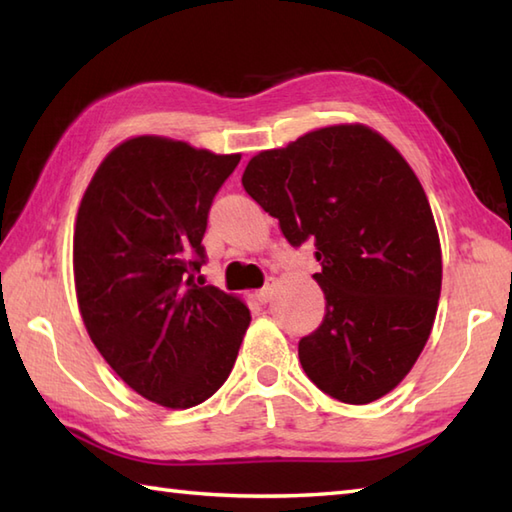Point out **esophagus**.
<instances>
[{
    "instance_id": "34e87169",
    "label": "esophagus",
    "mask_w": 512,
    "mask_h": 512,
    "mask_svg": "<svg viewBox=\"0 0 512 512\" xmlns=\"http://www.w3.org/2000/svg\"><path fill=\"white\" fill-rule=\"evenodd\" d=\"M273 295H275V281L273 279H268L266 281V286L262 288V290H257V299L262 301V303H268L270 299H273Z\"/></svg>"
}]
</instances>
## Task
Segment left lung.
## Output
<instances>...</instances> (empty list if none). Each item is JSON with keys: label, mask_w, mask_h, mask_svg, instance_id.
Returning <instances> with one entry per match:
<instances>
[{"label": "left lung", "mask_w": 512, "mask_h": 512, "mask_svg": "<svg viewBox=\"0 0 512 512\" xmlns=\"http://www.w3.org/2000/svg\"><path fill=\"white\" fill-rule=\"evenodd\" d=\"M246 193L290 246L314 244L325 317L299 341L323 394L367 405L409 374L436 319L440 237L416 173L363 125H334L257 154Z\"/></svg>", "instance_id": "1"}]
</instances>
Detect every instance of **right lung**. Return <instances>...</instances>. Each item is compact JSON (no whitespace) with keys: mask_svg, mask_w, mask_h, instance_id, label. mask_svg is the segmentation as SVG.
Returning <instances> with one entry per match:
<instances>
[{"mask_svg":"<svg viewBox=\"0 0 512 512\" xmlns=\"http://www.w3.org/2000/svg\"><path fill=\"white\" fill-rule=\"evenodd\" d=\"M239 154L138 136L110 151L74 228V284L96 350L151 402L189 409L231 374L250 323L237 297L198 286L202 237Z\"/></svg>","mask_w":512,"mask_h":512,"instance_id":"1","label":"right lung"}]
</instances>
